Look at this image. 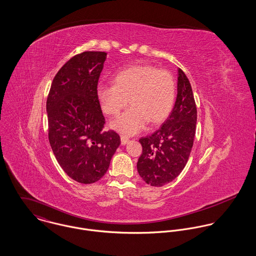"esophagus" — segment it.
Returning a JSON list of instances; mask_svg holds the SVG:
<instances>
[{
	"instance_id": "34e87169",
	"label": "esophagus",
	"mask_w": 256,
	"mask_h": 256,
	"mask_svg": "<svg viewBox=\"0 0 256 256\" xmlns=\"http://www.w3.org/2000/svg\"><path fill=\"white\" fill-rule=\"evenodd\" d=\"M129 138L125 137V136H121V145H126L129 142Z\"/></svg>"
}]
</instances>
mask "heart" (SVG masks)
<instances>
[{
    "label": "heart",
    "instance_id": "heart-1",
    "mask_svg": "<svg viewBox=\"0 0 256 256\" xmlns=\"http://www.w3.org/2000/svg\"><path fill=\"white\" fill-rule=\"evenodd\" d=\"M96 98L102 110L116 115L129 102L132 104L111 122L115 131L131 136L141 132L148 121L164 120L174 104L176 82L172 74L150 65L132 66L113 76V84H100Z\"/></svg>",
    "mask_w": 256,
    "mask_h": 256
}]
</instances>
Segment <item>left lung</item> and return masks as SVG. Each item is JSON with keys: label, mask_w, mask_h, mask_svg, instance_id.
Segmentation results:
<instances>
[{"label": "left lung", "mask_w": 256, "mask_h": 256, "mask_svg": "<svg viewBox=\"0 0 256 256\" xmlns=\"http://www.w3.org/2000/svg\"><path fill=\"white\" fill-rule=\"evenodd\" d=\"M178 96L174 106L162 127L139 140L143 152L137 170L145 182L160 187L172 182L182 172L190 156L197 121L191 84L178 70Z\"/></svg>", "instance_id": "8db88e82"}]
</instances>
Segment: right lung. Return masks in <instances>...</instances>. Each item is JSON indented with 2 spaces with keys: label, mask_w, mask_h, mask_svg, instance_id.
<instances>
[{
  "label": "right lung",
  "mask_w": 256,
  "mask_h": 256,
  "mask_svg": "<svg viewBox=\"0 0 256 256\" xmlns=\"http://www.w3.org/2000/svg\"><path fill=\"white\" fill-rule=\"evenodd\" d=\"M108 53L86 51L71 58L55 76L47 98L48 136L63 170L84 184L100 180L120 145L106 119L96 88Z\"/></svg>",
  "instance_id": "add662e5"
}]
</instances>
